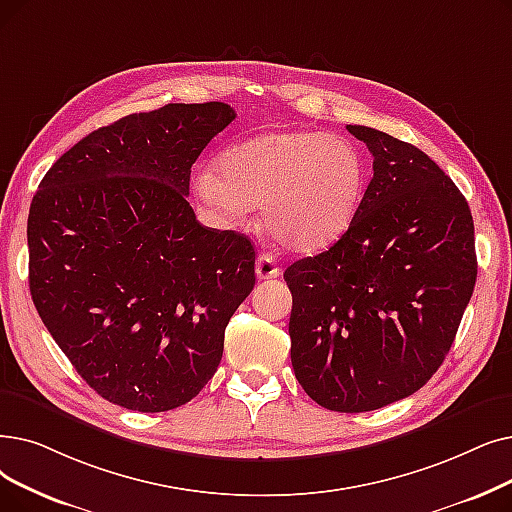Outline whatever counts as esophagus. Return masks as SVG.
I'll list each match as a JSON object with an SVG mask.
<instances>
[{
	"label": "esophagus",
	"mask_w": 512,
	"mask_h": 512,
	"mask_svg": "<svg viewBox=\"0 0 512 512\" xmlns=\"http://www.w3.org/2000/svg\"><path fill=\"white\" fill-rule=\"evenodd\" d=\"M255 274L259 280H270V278H278L280 276V268L276 265L274 257L268 253H261L255 261Z\"/></svg>",
	"instance_id": "1"
}]
</instances>
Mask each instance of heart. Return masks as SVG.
<instances>
[{
  "mask_svg": "<svg viewBox=\"0 0 512 512\" xmlns=\"http://www.w3.org/2000/svg\"><path fill=\"white\" fill-rule=\"evenodd\" d=\"M194 188L224 221L261 205L265 226L286 247L318 251L335 242L358 211L364 167L358 150L337 136L270 131L230 146Z\"/></svg>",
  "mask_w": 512,
  "mask_h": 512,
  "instance_id": "b5f03b06",
  "label": "heart"
}]
</instances>
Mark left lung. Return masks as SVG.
<instances>
[{
    "mask_svg": "<svg viewBox=\"0 0 512 512\" xmlns=\"http://www.w3.org/2000/svg\"><path fill=\"white\" fill-rule=\"evenodd\" d=\"M372 180L347 232L286 268L291 362L326 410L368 412L418 391L446 360L477 280L469 203L416 146L347 125Z\"/></svg>",
    "mask_w": 512,
    "mask_h": 512,
    "instance_id": "obj_1",
    "label": "left lung"
}]
</instances>
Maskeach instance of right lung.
Instances as JSON below:
<instances>
[{
  "label": "right lung",
  "instance_id": "right-lung-1",
  "mask_svg": "<svg viewBox=\"0 0 512 512\" xmlns=\"http://www.w3.org/2000/svg\"><path fill=\"white\" fill-rule=\"evenodd\" d=\"M236 119L224 102L167 104L77 142L33 196L29 288L81 379L127 410L198 395L255 286L247 236L205 228L190 169Z\"/></svg>",
  "mask_w": 512,
  "mask_h": 512
}]
</instances>
